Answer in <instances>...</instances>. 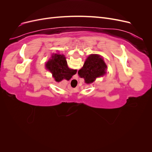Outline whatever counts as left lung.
I'll list each match as a JSON object with an SVG mask.
<instances>
[{
    "label": "left lung",
    "mask_w": 152,
    "mask_h": 152,
    "mask_svg": "<svg viewBox=\"0 0 152 152\" xmlns=\"http://www.w3.org/2000/svg\"><path fill=\"white\" fill-rule=\"evenodd\" d=\"M107 68V65L99 55L91 54L78 73L81 78H84L86 83L90 84L97 77L104 75Z\"/></svg>",
    "instance_id": "8db88e82"
}]
</instances>
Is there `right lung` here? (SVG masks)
<instances>
[{"label":"right lung","instance_id":"add662e5","mask_svg":"<svg viewBox=\"0 0 152 152\" xmlns=\"http://www.w3.org/2000/svg\"><path fill=\"white\" fill-rule=\"evenodd\" d=\"M51 58L45 66L53 73V76L56 82H60L63 79L69 80L77 73L76 70L68 67L65 57L63 55L55 54Z\"/></svg>","mask_w":152,"mask_h":152}]
</instances>
